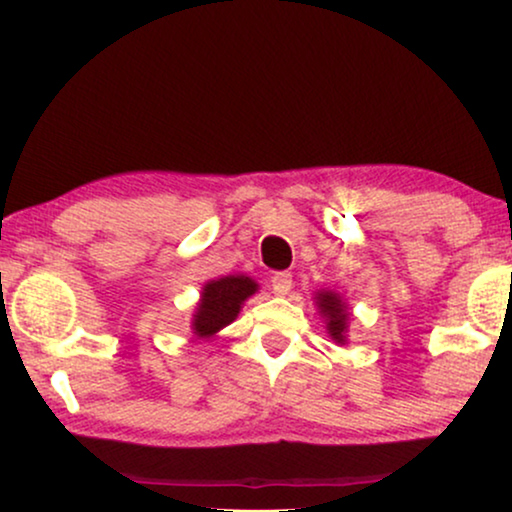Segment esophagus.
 Instances as JSON below:
<instances>
[{
    "mask_svg": "<svg viewBox=\"0 0 512 512\" xmlns=\"http://www.w3.org/2000/svg\"><path fill=\"white\" fill-rule=\"evenodd\" d=\"M270 282H272V291H275L277 296H286L293 286V277L291 272H275Z\"/></svg>",
    "mask_w": 512,
    "mask_h": 512,
    "instance_id": "1",
    "label": "esophagus"
}]
</instances>
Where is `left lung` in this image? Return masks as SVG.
Returning a JSON list of instances; mask_svg holds the SVG:
<instances>
[{
  "label": "left lung",
  "instance_id": "obj_1",
  "mask_svg": "<svg viewBox=\"0 0 512 512\" xmlns=\"http://www.w3.org/2000/svg\"><path fill=\"white\" fill-rule=\"evenodd\" d=\"M314 300H317V307H319L321 317L326 319L328 335H331L335 342H340V345H345L349 312H347V305L342 303L340 293L319 291L317 296H314Z\"/></svg>",
  "mask_w": 512,
  "mask_h": 512
}]
</instances>
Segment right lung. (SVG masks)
<instances>
[{
    "label": "right lung",
    "instance_id": "add662e5",
    "mask_svg": "<svg viewBox=\"0 0 512 512\" xmlns=\"http://www.w3.org/2000/svg\"><path fill=\"white\" fill-rule=\"evenodd\" d=\"M256 291L258 284L244 275H228L207 282L200 293V303L195 307L191 321L193 333L198 338H212L221 328L233 324L242 310L244 300L254 296Z\"/></svg>",
    "mask_w": 512,
    "mask_h": 512
}]
</instances>
